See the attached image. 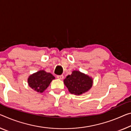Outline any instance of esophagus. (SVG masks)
Listing matches in <instances>:
<instances>
[{
    "mask_svg": "<svg viewBox=\"0 0 131 131\" xmlns=\"http://www.w3.org/2000/svg\"><path fill=\"white\" fill-rule=\"evenodd\" d=\"M57 78H59L60 80H63L64 78V75H57Z\"/></svg>",
    "mask_w": 131,
    "mask_h": 131,
    "instance_id": "obj_1",
    "label": "esophagus"
}]
</instances>
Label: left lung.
<instances>
[{
  "mask_svg": "<svg viewBox=\"0 0 131 131\" xmlns=\"http://www.w3.org/2000/svg\"><path fill=\"white\" fill-rule=\"evenodd\" d=\"M65 85L72 94L81 95L87 92L92 86L93 80L88 75L79 71H73L64 80Z\"/></svg>",
  "mask_w": 131,
  "mask_h": 131,
  "instance_id": "left-lung-1",
  "label": "left lung"
}]
</instances>
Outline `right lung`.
Returning <instances> with one entry per match:
<instances>
[{
    "label": "right lung",
    "mask_w": 131,
    "mask_h": 131,
    "mask_svg": "<svg viewBox=\"0 0 131 131\" xmlns=\"http://www.w3.org/2000/svg\"><path fill=\"white\" fill-rule=\"evenodd\" d=\"M54 78L55 77L50 72H46L45 70H40L30 75L27 82L30 87L35 91L43 92Z\"/></svg>",
    "instance_id": "1"
}]
</instances>
